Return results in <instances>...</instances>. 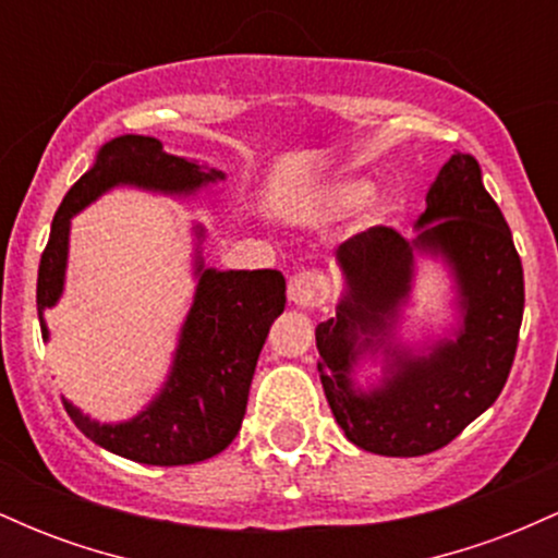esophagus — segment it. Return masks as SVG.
<instances>
[{"instance_id": "1", "label": "esophagus", "mask_w": 558, "mask_h": 558, "mask_svg": "<svg viewBox=\"0 0 558 558\" xmlns=\"http://www.w3.org/2000/svg\"><path fill=\"white\" fill-rule=\"evenodd\" d=\"M328 296H330L328 275L319 270H301L293 275L291 283H288V299H291L296 306H304V310L325 304Z\"/></svg>"}]
</instances>
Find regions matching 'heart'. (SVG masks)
<instances>
[{
  "mask_svg": "<svg viewBox=\"0 0 558 558\" xmlns=\"http://www.w3.org/2000/svg\"><path fill=\"white\" fill-rule=\"evenodd\" d=\"M367 194V183L364 181H354V178H349V181H338L336 185L330 189V202L338 204V207H349V204H356L360 198ZM373 209L375 213H380L383 204L373 202Z\"/></svg>",
  "mask_w": 558,
  "mask_h": 558,
  "instance_id": "obj_1",
  "label": "heart"
}]
</instances>
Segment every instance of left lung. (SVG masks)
<instances>
[{"instance_id": "1", "label": "left lung", "mask_w": 558, "mask_h": 558, "mask_svg": "<svg viewBox=\"0 0 558 558\" xmlns=\"http://www.w3.org/2000/svg\"><path fill=\"white\" fill-rule=\"evenodd\" d=\"M425 202L417 239L377 226L338 246L345 291L336 317L315 330L332 417L351 444L380 457H422L451 444L498 399L520 341L522 262L477 159L451 155ZM417 251L447 262L463 315L453 342L422 355L389 343ZM364 350L387 354V375L369 391L350 380Z\"/></svg>"}]
</instances>
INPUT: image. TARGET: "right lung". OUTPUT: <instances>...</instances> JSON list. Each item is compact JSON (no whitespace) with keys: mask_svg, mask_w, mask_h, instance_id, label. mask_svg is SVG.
I'll use <instances>...</instances> for the list:
<instances>
[{"mask_svg":"<svg viewBox=\"0 0 558 558\" xmlns=\"http://www.w3.org/2000/svg\"><path fill=\"white\" fill-rule=\"evenodd\" d=\"M222 178L220 170L168 155L151 136H120L101 146L94 168L62 198L41 254L36 283L41 336L49 338L44 310L60 301L65 286L70 217L114 185L189 196ZM196 235L202 239L204 230L196 228ZM194 275L198 286L170 377L144 412L118 425H99L62 399L86 438L138 464H196L230 446L246 414L262 345L275 317L286 310V278L278 270L220 272L204 267L196 252Z\"/></svg>","mask_w":558,"mask_h":558,"instance_id":"obj_1","label":"right lung"}]
</instances>
